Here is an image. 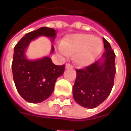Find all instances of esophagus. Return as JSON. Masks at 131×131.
<instances>
[{
    "instance_id": "1",
    "label": "esophagus",
    "mask_w": 131,
    "mask_h": 131,
    "mask_svg": "<svg viewBox=\"0 0 131 131\" xmlns=\"http://www.w3.org/2000/svg\"><path fill=\"white\" fill-rule=\"evenodd\" d=\"M66 68H72V65H71L70 64H66Z\"/></svg>"
}]
</instances>
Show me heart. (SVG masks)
Instances as JSON below:
<instances>
[{
    "instance_id": "heart-1",
    "label": "heart",
    "mask_w": 131,
    "mask_h": 131,
    "mask_svg": "<svg viewBox=\"0 0 131 131\" xmlns=\"http://www.w3.org/2000/svg\"><path fill=\"white\" fill-rule=\"evenodd\" d=\"M102 48V40L99 38L91 35L75 34L64 39L59 50L65 56L74 53V62L80 66H86L92 63Z\"/></svg>"
}]
</instances>
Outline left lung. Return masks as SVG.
I'll use <instances>...</instances> for the list:
<instances>
[{
    "label": "left lung",
    "mask_w": 131,
    "mask_h": 131,
    "mask_svg": "<svg viewBox=\"0 0 131 131\" xmlns=\"http://www.w3.org/2000/svg\"><path fill=\"white\" fill-rule=\"evenodd\" d=\"M103 41L105 51L102 59L84 69L76 70L73 98L78 104L88 109L101 104L110 95L114 85L115 52L106 39L103 38Z\"/></svg>",
    "instance_id": "1"
}]
</instances>
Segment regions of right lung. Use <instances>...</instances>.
<instances>
[{
	"instance_id": "add662e5",
	"label": "right lung",
	"mask_w": 131,
	"mask_h": 131,
	"mask_svg": "<svg viewBox=\"0 0 131 131\" xmlns=\"http://www.w3.org/2000/svg\"><path fill=\"white\" fill-rule=\"evenodd\" d=\"M56 30L43 27L26 34L14 47L12 61V72L17 91L25 101L40 103L52 94L57 79L63 74L65 65H55L51 58L29 60L25 51L32 40L39 36H46L54 40ZM54 52L52 46L51 53Z\"/></svg>"
}]
</instances>
